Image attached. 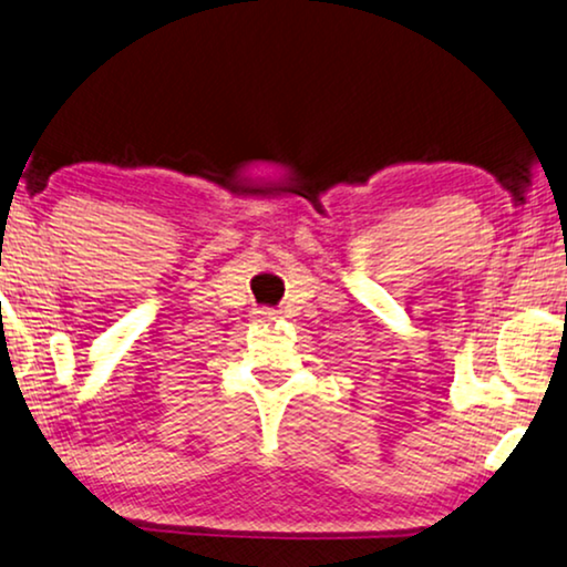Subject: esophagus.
<instances>
[{
    "instance_id": "obj_1",
    "label": "esophagus",
    "mask_w": 567,
    "mask_h": 567,
    "mask_svg": "<svg viewBox=\"0 0 567 567\" xmlns=\"http://www.w3.org/2000/svg\"><path fill=\"white\" fill-rule=\"evenodd\" d=\"M260 317H262V320H276V309H260V312H258Z\"/></svg>"
}]
</instances>
